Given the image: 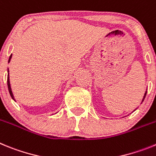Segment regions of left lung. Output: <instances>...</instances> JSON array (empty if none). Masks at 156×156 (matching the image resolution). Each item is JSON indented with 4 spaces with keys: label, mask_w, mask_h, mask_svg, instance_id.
Instances as JSON below:
<instances>
[{
    "label": "left lung",
    "mask_w": 156,
    "mask_h": 156,
    "mask_svg": "<svg viewBox=\"0 0 156 156\" xmlns=\"http://www.w3.org/2000/svg\"><path fill=\"white\" fill-rule=\"evenodd\" d=\"M146 94H147V91L145 92V93H144V98H143V100H142V102H143L144 101V98H145V96H146ZM135 111V110H134Z\"/></svg>",
    "instance_id": "8db88e82"
}]
</instances>
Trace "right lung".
I'll use <instances>...</instances> for the list:
<instances>
[{"mask_svg": "<svg viewBox=\"0 0 156 156\" xmlns=\"http://www.w3.org/2000/svg\"><path fill=\"white\" fill-rule=\"evenodd\" d=\"M11 58H12V55H10V57H9V61H10ZM9 68H8V79H7V83H8V88H9V93H10L11 97H12V98L15 101H16V100H15L14 98V96H13L12 94V89H11V86H10V82H9Z\"/></svg>", "mask_w": 156, "mask_h": 156, "instance_id": "add662e5", "label": "right lung"}]
</instances>
